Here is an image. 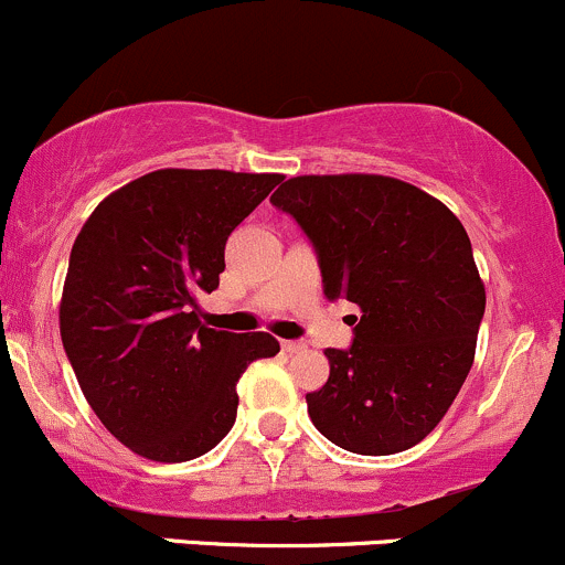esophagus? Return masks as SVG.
I'll list each match as a JSON object with an SVG mask.
<instances>
[{
	"label": "esophagus",
	"mask_w": 565,
	"mask_h": 565,
	"mask_svg": "<svg viewBox=\"0 0 565 565\" xmlns=\"http://www.w3.org/2000/svg\"><path fill=\"white\" fill-rule=\"evenodd\" d=\"M282 350L288 355L301 353V350H305V342H299V339H282Z\"/></svg>",
	"instance_id": "34e87169"
}]
</instances>
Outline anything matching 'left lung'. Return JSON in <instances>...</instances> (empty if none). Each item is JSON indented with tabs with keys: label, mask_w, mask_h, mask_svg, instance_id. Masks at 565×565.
<instances>
[{
	"label": "left lung",
	"mask_w": 565,
	"mask_h": 565,
	"mask_svg": "<svg viewBox=\"0 0 565 565\" xmlns=\"http://www.w3.org/2000/svg\"><path fill=\"white\" fill-rule=\"evenodd\" d=\"M318 256L323 294L361 307L348 350L307 393L315 428L342 450L393 455L439 426L484 315V285L458 217L382 174H305L271 193Z\"/></svg>",
	"instance_id": "obj_1"
}]
</instances>
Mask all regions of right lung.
Here are the masks:
<instances>
[{
    "label": "right lung",
    "mask_w": 565,
    "mask_h": 565,
    "mask_svg": "<svg viewBox=\"0 0 565 565\" xmlns=\"http://www.w3.org/2000/svg\"><path fill=\"white\" fill-rule=\"evenodd\" d=\"M280 180L159 169L110 193L72 245L66 358L96 417L142 458L210 452L234 426L247 363L280 353L271 333L207 329L196 301L221 282L228 234Z\"/></svg>",
    "instance_id": "add662e5"
}]
</instances>
